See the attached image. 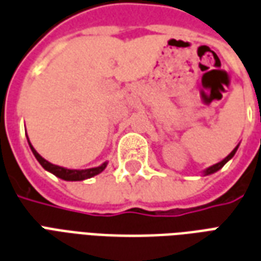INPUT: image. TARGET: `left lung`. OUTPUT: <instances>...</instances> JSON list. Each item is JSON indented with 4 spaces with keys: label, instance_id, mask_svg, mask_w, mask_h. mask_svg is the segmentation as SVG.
Instances as JSON below:
<instances>
[{
    "label": "left lung",
    "instance_id": "1",
    "mask_svg": "<svg viewBox=\"0 0 261 261\" xmlns=\"http://www.w3.org/2000/svg\"><path fill=\"white\" fill-rule=\"evenodd\" d=\"M238 147H239V144H238V146H237V147H235V149L232 150L231 153L228 154V155H227V157H225V159L221 160L220 163H217V164L211 165V167H208V168H206V170L203 171V175L206 176V175H211V174H214V172H217V171H218V170H221L222 167H224V165L227 164L228 161H229V160H231L232 157L235 155V153H237Z\"/></svg>",
    "mask_w": 261,
    "mask_h": 261
}]
</instances>
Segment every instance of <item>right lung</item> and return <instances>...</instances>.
<instances>
[{"instance_id": "1", "label": "right lung", "mask_w": 261, "mask_h": 261, "mask_svg": "<svg viewBox=\"0 0 261 261\" xmlns=\"http://www.w3.org/2000/svg\"><path fill=\"white\" fill-rule=\"evenodd\" d=\"M28 142H29L30 150H32V153L34 154V157L36 160L39 161L40 165L44 168L45 171H48L51 174H54L55 176H58L61 179L64 180H85L89 179V178H93V176H96L100 172L106 170V167H107V161L106 163H102L101 165H98V167H94V168H86V170H70V168H65V167H60V165H55L51 164L50 161H47L45 159H43L41 155H40L36 149H34L32 143H30L29 138H28Z\"/></svg>"}]
</instances>
